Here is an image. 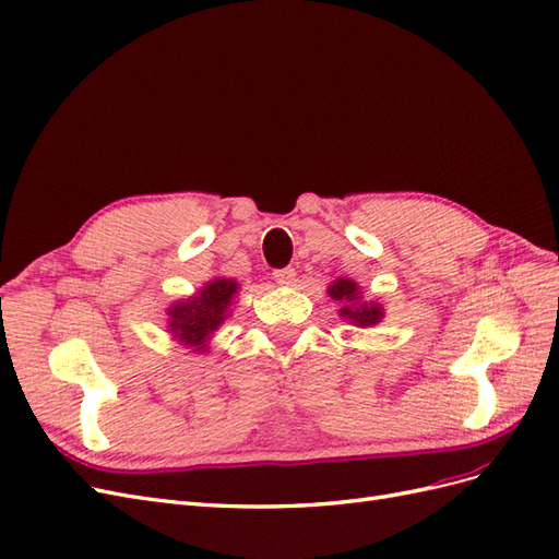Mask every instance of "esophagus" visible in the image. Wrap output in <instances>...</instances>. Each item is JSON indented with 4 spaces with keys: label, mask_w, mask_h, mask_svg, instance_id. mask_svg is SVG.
Here are the masks:
<instances>
[{
    "label": "esophagus",
    "mask_w": 559,
    "mask_h": 559,
    "mask_svg": "<svg viewBox=\"0 0 559 559\" xmlns=\"http://www.w3.org/2000/svg\"><path fill=\"white\" fill-rule=\"evenodd\" d=\"M273 277L280 286H289V284L296 282V270L294 267H280V270H275Z\"/></svg>",
    "instance_id": "1"
}]
</instances>
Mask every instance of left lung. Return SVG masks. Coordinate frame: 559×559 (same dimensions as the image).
<instances>
[{
    "label": "left lung",
    "instance_id": "obj_1",
    "mask_svg": "<svg viewBox=\"0 0 559 559\" xmlns=\"http://www.w3.org/2000/svg\"><path fill=\"white\" fill-rule=\"evenodd\" d=\"M329 294H331L333 300H347V302H352V306H343L341 308V314L352 319L354 324L370 326V324H378L380 317H382V308L376 306V302H357L359 300L357 282L337 280L335 284L329 286Z\"/></svg>",
    "mask_w": 559,
    "mask_h": 559
}]
</instances>
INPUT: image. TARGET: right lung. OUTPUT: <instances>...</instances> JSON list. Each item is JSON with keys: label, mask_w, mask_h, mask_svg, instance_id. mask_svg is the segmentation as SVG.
<instances>
[{"label": "right lung", "mask_w": 559, "mask_h": 559, "mask_svg": "<svg viewBox=\"0 0 559 559\" xmlns=\"http://www.w3.org/2000/svg\"><path fill=\"white\" fill-rule=\"evenodd\" d=\"M238 292V284L233 280H214L198 296L181 300L170 308V331L179 343L195 347V352L205 349L210 333L218 329L226 319V308L230 298Z\"/></svg>", "instance_id": "right-lung-1"}]
</instances>
